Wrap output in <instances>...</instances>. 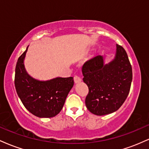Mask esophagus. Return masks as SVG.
<instances>
[{
    "label": "esophagus",
    "instance_id": "34e87169",
    "mask_svg": "<svg viewBox=\"0 0 149 149\" xmlns=\"http://www.w3.org/2000/svg\"><path fill=\"white\" fill-rule=\"evenodd\" d=\"M73 79H74V82L76 83H80V82L82 81L81 78H80V77L78 76H75L74 78H73Z\"/></svg>",
    "mask_w": 149,
    "mask_h": 149
}]
</instances>
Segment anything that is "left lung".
I'll list each match as a JSON object with an SVG mask.
<instances>
[{
	"instance_id": "1",
	"label": "left lung",
	"mask_w": 149,
	"mask_h": 149,
	"mask_svg": "<svg viewBox=\"0 0 149 149\" xmlns=\"http://www.w3.org/2000/svg\"><path fill=\"white\" fill-rule=\"evenodd\" d=\"M82 72L89 88L85 105L92 113L107 115L122 106L132 80V66L123 47L116 45L115 57L108 64H105L103 55L86 61Z\"/></svg>"
}]
</instances>
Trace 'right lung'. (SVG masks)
Wrapping results in <instances>:
<instances>
[{
	"instance_id": "add662e5",
	"label": "right lung",
	"mask_w": 149,
	"mask_h": 149,
	"mask_svg": "<svg viewBox=\"0 0 149 149\" xmlns=\"http://www.w3.org/2000/svg\"><path fill=\"white\" fill-rule=\"evenodd\" d=\"M28 47L19 57L15 68V85L18 97L26 109L39 118H52L62 109L68 94L73 88V77H57L47 80L36 79L24 66Z\"/></svg>"
}]
</instances>
